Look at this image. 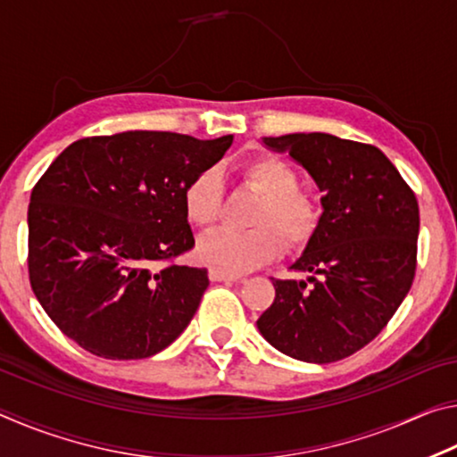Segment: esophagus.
Returning a JSON list of instances; mask_svg holds the SVG:
<instances>
[{
  "mask_svg": "<svg viewBox=\"0 0 457 457\" xmlns=\"http://www.w3.org/2000/svg\"><path fill=\"white\" fill-rule=\"evenodd\" d=\"M210 280L212 282H236V280H239V276L226 272V270H220V268H210Z\"/></svg>",
  "mask_w": 457,
  "mask_h": 457,
  "instance_id": "obj_1",
  "label": "esophagus"
}]
</instances>
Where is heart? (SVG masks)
Segmentation results:
<instances>
[{
  "label": "heart",
  "instance_id": "heart-1",
  "mask_svg": "<svg viewBox=\"0 0 457 457\" xmlns=\"http://www.w3.org/2000/svg\"><path fill=\"white\" fill-rule=\"evenodd\" d=\"M242 181L264 201L252 215L253 229H215L199 239L197 256L231 274L247 272L282 253V239L303 245L319 223L316 201L298 191V175L276 157H256L237 169ZM223 181L218 169H205L187 183L183 207L187 220L201 229L212 228L221 213Z\"/></svg>",
  "mask_w": 457,
  "mask_h": 457
}]
</instances>
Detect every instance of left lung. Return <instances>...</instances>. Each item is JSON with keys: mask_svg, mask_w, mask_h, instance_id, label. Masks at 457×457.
I'll use <instances>...</instances> for the list:
<instances>
[{"mask_svg": "<svg viewBox=\"0 0 457 457\" xmlns=\"http://www.w3.org/2000/svg\"><path fill=\"white\" fill-rule=\"evenodd\" d=\"M262 145L288 153L324 195L319 223L290 266L308 272L306 280H274L276 298L258 330L292 359L324 365L351 357L385 328L411 288L417 199L373 145L327 133L264 137Z\"/></svg>", "mask_w": 457, "mask_h": 457, "instance_id": "1", "label": "left lung"}]
</instances>
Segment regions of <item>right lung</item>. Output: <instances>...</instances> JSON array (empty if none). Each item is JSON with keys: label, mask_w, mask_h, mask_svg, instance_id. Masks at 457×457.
<instances>
[{"label": "right lung", "mask_w": 457, "mask_h": 457, "mask_svg": "<svg viewBox=\"0 0 457 457\" xmlns=\"http://www.w3.org/2000/svg\"><path fill=\"white\" fill-rule=\"evenodd\" d=\"M234 135L127 130L72 143L36 183L28 270L54 324L96 357L146 359L187 328L210 278L165 266L195 244L183 193Z\"/></svg>", "instance_id": "1"}]
</instances>
